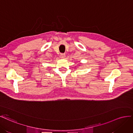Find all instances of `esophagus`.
I'll list each match as a JSON object with an SVG mask.
<instances>
[{"label": "esophagus", "instance_id": "obj_1", "mask_svg": "<svg viewBox=\"0 0 133 133\" xmlns=\"http://www.w3.org/2000/svg\"><path fill=\"white\" fill-rule=\"evenodd\" d=\"M66 57V55L65 54H61L60 55V57L61 58H65Z\"/></svg>", "mask_w": 133, "mask_h": 133}]
</instances>
